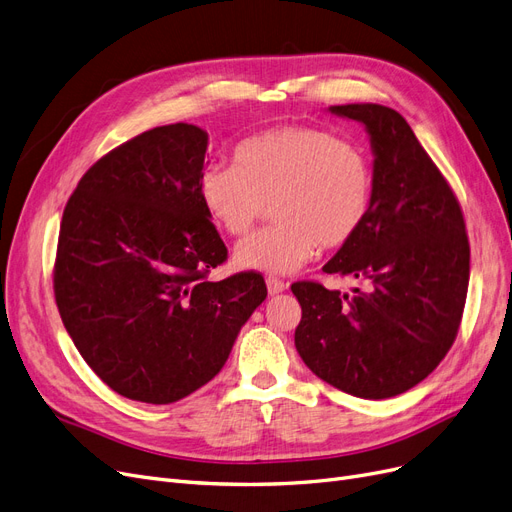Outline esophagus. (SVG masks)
<instances>
[{"mask_svg":"<svg viewBox=\"0 0 512 512\" xmlns=\"http://www.w3.org/2000/svg\"><path fill=\"white\" fill-rule=\"evenodd\" d=\"M266 285H268V291H270V295H278V293H282V291L287 289L285 282H282L280 278H274V276L266 278Z\"/></svg>","mask_w":512,"mask_h":512,"instance_id":"obj_1","label":"esophagus"}]
</instances>
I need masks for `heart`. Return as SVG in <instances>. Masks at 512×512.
<instances>
[{
    "mask_svg": "<svg viewBox=\"0 0 512 512\" xmlns=\"http://www.w3.org/2000/svg\"><path fill=\"white\" fill-rule=\"evenodd\" d=\"M236 164L208 166L198 183L204 211L242 236L270 204L272 225L234 249L242 270L291 274L318 246H346L371 211L373 173L365 151L327 130L276 126L238 143Z\"/></svg>",
    "mask_w": 512,
    "mask_h": 512,
    "instance_id": "obj_1",
    "label": "heart"
}]
</instances>
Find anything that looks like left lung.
I'll return each instance as SVG.
<instances>
[{
	"mask_svg": "<svg viewBox=\"0 0 512 512\" xmlns=\"http://www.w3.org/2000/svg\"><path fill=\"white\" fill-rule=\"evenodd\" d=\"M329 111L365 126L373 198L361 232L323 270L367 287L348 295L295 282V348L327 384L361 399H390L437 369L458 335L470 276L466 225L399 111L377 103Z\"/></svg>",
	"mask_w": 512,
	"mask_h": 512,
	"instance_id": "1",
	"label": "left lung"
}]
</instances>
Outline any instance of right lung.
Wrapping results in <instances>:
<instances>
[{
	"label": "right lung",
	"instance_id": "obj_1",
	"mask_svg": "<svg viewBox=\"0 0 512 512\" xmlns=\"http://www.w3.org/2000/svg\"><path fill=\"white\" fill-rule=\"evenodd\" d=\"M206 147L200 126L151 128L88 168L65 206L56 306L88 367L130 401L168 405L211 382L268 295L255 272L204 278L227 257L198 194Z\"/></svg>",
	"mask_w": 512,
	"mask_h": 512
}]
</instances>
